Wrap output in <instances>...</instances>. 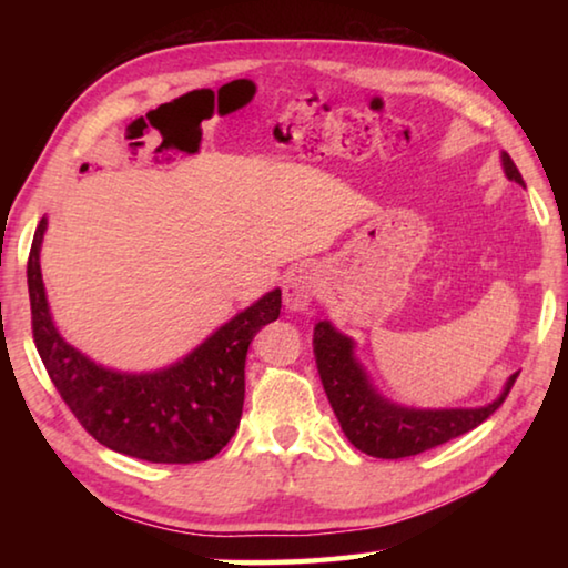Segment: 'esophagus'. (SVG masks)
Instances as JSON below:
<instances>
[{
    "label": "esophagus",
    "instance_id": "obj_1",
    "mask_svg": "<svg viewBox=\"0 0 568 568\" xmlns=\"http://www.w3.org/2000/svg\"><path fill=\"white\" fill-rule=\"evenodd\" d=\"M323 291V277L313 267H301L283 285V303L291 313H303Z\"/></svg>",
    "mask_w": 568,
    "mask_h": 568
}]
</instances>
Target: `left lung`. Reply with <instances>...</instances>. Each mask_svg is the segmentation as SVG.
I'll list each match as a JSON object with an SVG mask.
<instances>
[{
  "label": "left lung",
  "instance_id": "1",
  "mask_svg": "<svg viewBox=\"0 0 568 568\" xmlns=\"http://www.w3.org/2000/svg\"><path fill=\"white\" fill-rule=\"evenodd\" d=\"M506 178L526 187L508 152H501ZM315 363L345 438L376 458H406L436 448L446 440L468 434L484 423L506 400L518 373L506 381L504 390L486 406L476 408H413L383 396L373 386L365 365L355 358V341L341 333L331 321H321L313 331Z\"/></svg>",
  "mask_w": 568,
  "mask_h": 568
}]
</instances>
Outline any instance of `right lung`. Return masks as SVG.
<instances>
[{
	"label": "right lung",
	"instance_id": "1",
	"mask_svg": "<svg viewBox=\"0 0 568 568\" xmlns=\"http://www.w3.org/2000/svg\"><path fill=\"white\" fill-rule=\"evenodd\" d=\"M40 220L27 263L32 331L47 373L84 430L118 454L150 464H195L223 450L243 416L245 355L281 315V287L257 297L180 361L158 371L108 368L57 331L42 281Z\"/></svg>",
	"mask_w": 568,
	"mask_h": 568
}]
</instances>
